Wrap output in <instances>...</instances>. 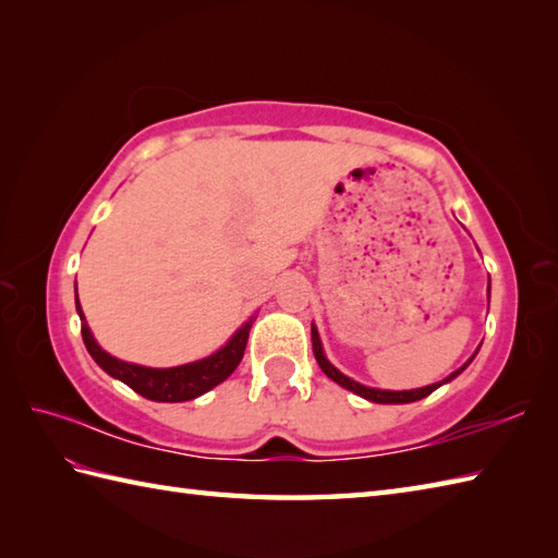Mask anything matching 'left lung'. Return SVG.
Wrapping results in <instances>:
<instances>
[{"instance_id": "obj_1", "label": "left lung", "mask_w": 558, "mask_h": 558, "mask_svg": "<svg viewBox=\"0 0 558 558\" xmlns=\"http://www.w3.org/2000/svg\"><path fill=\"white\" fill-rule=\"evenodd\" d=\"M313 353H315V357H317V363H319V367H322V373H325L329 379H333L337 384H341L343 389H349V391H353V393H357V396H363V399H367V401H375V403H411V401H420V399H425V396H429L432 391L435 389H439L444 381H451L456 375H461L463 369L470 365V361L461 367V369H456L453 375H449L447 379L444 381H439V384H429V387H423V389H411V391H381V389H369V387H363V384H357V381H353V379H349L345 375H341L337 367H333L327 357H325V351H322V343H319V333H317V329L313 327Z\"/></svg>"}]
</instances>
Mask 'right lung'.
Here are the masks:
<instances>
[{
	"mask_svg": "<svg viewBox=\"0 0 558 558\" xmlns=\"http://www.w3.org/2000/svg\"><path fill=\"white\" fill-rule=\"evenodd\" d=\"M78 315H81V333H83V343L88 353L93 355V361L100 365L107 375L121 379L123 384L145 396L150 401H162V403H179V401H191L195 396H201L209 391L217 384L225 381L233 369L239 367L245 343H247V333H251L253 319H247L245 325L233 333L231 341L219 349L215 355L205 357V361L189 363L181 367H169V369H155V367H141L133 363H123L105 353L97 341L93 339V333L85 325V317L81 311V303H76Z\"/></svg>",
	"mask_w": 558,
	"mask_h": 558,
	"instance_id": "right-lung-1",
	"label": "right lung"
}]
</instances>
